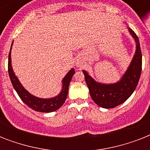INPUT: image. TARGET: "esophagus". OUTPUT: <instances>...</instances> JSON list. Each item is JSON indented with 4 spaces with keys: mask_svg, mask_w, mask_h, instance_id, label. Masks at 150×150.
<instances>
[{
    "mask_svg": "<svg viewBox=\"0 0 150 150\" xmlns=\"http://www.w3.org/2000/svg\"><path fill=\"white\" fill-rule=\"evenodd\" d=\"M82 64H83V61H82L81 59H77V60L75 61V66H76L77 68H81L82 65Z\"/></svg>",
    "mask_w": 150,
    "mask_h": 150,
    "instance_id": "obj_1",
    "label": "esophagus"
}]
</instances>
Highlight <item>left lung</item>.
Masks as SVG:
<instances>
[{
	"label": "left lung",
	"mask_w": 150,
	"mask_h": 150,
	"mask_svg": "<svg viewBox=\"0 0 150 150\" xmlns=\"http://www.w3.org/2000/svg\"><path fill=\"white\" fill-rule=\"evenodd\" d=\"M128 32L135 40V52L130 64L119 81L114 83H102L96 82L86 71L82 70L89 94L99 107L110 109L125 102L134 93L137 86L142 71V52L139 40L132 29Z\"/></svg>",
	"instance_id": "8db88e82"
}]
</instances>
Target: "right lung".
I'll list each match as a JSON object with an SVG mask.
<instances>
[{"label": "right lung", "mask_w": 150, "mask_h": 150, "mask_svg": "<svg viewBox=\"0 0 150 150\" xmlns=\"http://www.w3.org/2000/svg\"><path fill=\"white\" fill-rule=\"evenodd\" d=\"M13 42L11 43L10 52L8 54V74L11 81L14 89L19 96L21 100L25 103L29 107L34 110L43 113H50L59 109L65 102L68 93V86L70 84L71 80L73 75L75 74V69L71 68L68 71L62 79V89L57 96L51 97V98H40L37 96H33L29 92H28L19 82L18 77L15 75L13 71L11 65V48H12Z\"/></svg>", "instance_id": "add662e5"}]
</instances>
